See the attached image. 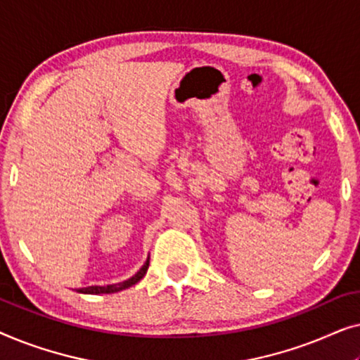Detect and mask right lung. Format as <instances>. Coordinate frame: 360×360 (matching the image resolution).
Returning a JSON list of instances; mask_svg holds the SVG:
<instances>
[{
  "label": "right lung",
  "instance_id": "1",
  "mask_svg": "<svg viewBox=\"0 0 360 360\" xmlns=\"http://www.w3.org/2000/svg\"><path fill=\"white\" fill-rule=\"evenodd\" d=\"M147 269H149V259L146 260V264L142 265V269L137 272L134 277H131L129 280H126V282H121V283H115V285H106V287H86V288H80L78 292L80 293H91V295H98V293H116V292H121V290H126L132 287V285H136L139 280L144 277Z\"/></svg>",
  "mask_w": 360,
  "mask_h": 360
}]
</instances>
